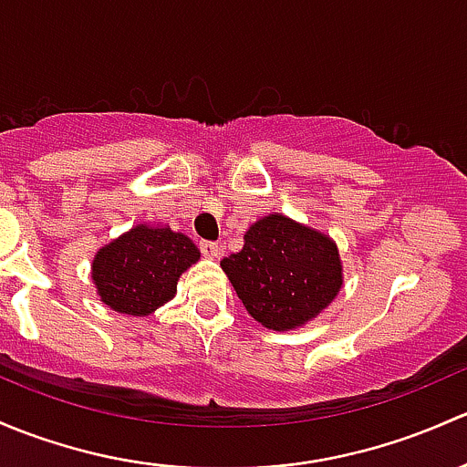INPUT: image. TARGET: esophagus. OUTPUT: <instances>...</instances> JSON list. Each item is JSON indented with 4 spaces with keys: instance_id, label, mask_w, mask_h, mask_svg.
<instances>
[{
    "instance_id": "obj_1",
    "label": "esophagus",
    "mask_w": 467,
    "mask_h": 467,
    "mask_svg": "<svg viewBox=\"0 0 467 467\" xmlns=\"http://www.w3.org/2000/svg\"><path fill=\"white\" fill-rule=\"evenodd\" d=\"M200 252H202V256H206V258H218L220 256V244L218 243H209V240H202Z\"/></svg>"
}]
</instances>
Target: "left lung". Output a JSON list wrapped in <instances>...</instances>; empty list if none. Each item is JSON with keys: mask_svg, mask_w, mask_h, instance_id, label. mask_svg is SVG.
Returning <instances> with one entry per match:
<instances>
[{"mask_svg": "<svg viewBox=\"0 0 467 467\" xmlns=\"http://www.w3.org/2000/svg\"><path fill=\"white\" fill-rule=\"evenodd\" d=\"M243 249L220 267L249 315L269 330H295L319 317L344 285L337 243L283 213L258 218Z\"/></svg>", "mask_w": 467, "mask_h": 467, "instance_id": "8db88e82", "label": "left lung"}]
</instances>
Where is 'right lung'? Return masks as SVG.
Wrapping results in <instances>:
<instances>
[{
    "label": "right lung",
    "instance_id": "1",
    "mask_svg": "<svg viewBox=\"0 0 467 467\" xmlns=\"http://www.w3.org/2000/svg\"><path fill=\"white\" fill-rule=\"evenodd\" d=\"M198 261L189 235L168 224H134L96 252L91 281L109 310L148 317L177 295L180 276Z\"/></svg>",
    "mask_w": 467,
    "mask_h": 467
}]
</instances>
